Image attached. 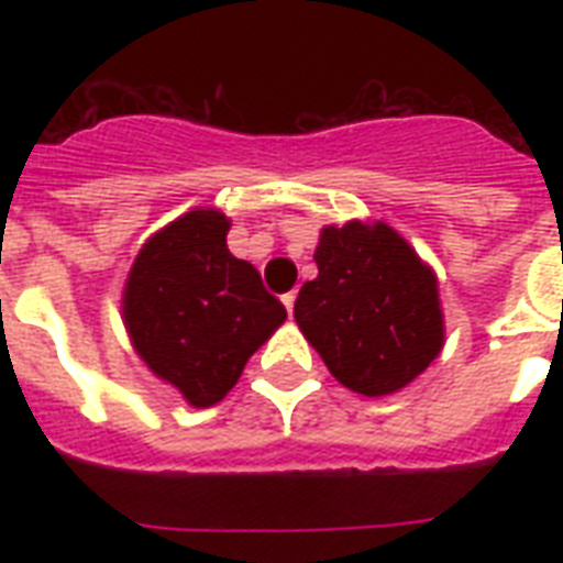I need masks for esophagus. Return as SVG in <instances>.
Returning a JSON list of instances; mask_svg holds the SVG:
<instances>
[{
    "mask_svg": "<svg viewBox=\"0 0 563 563\" xmlns=\"http://www.w3.org/2000/svg\"><path fill=\"white\" fill-rule=\"evenodd\" d=\"M295 298H298V291H289V295H283V307H286V312H295Z\"/></svg>",
    "mask_w": 563,
    "mask_h": 563,
    "instance_id": "1",
    "label": "esophagus"
}]
</instances>
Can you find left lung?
I'll list each match as a JSON object with an SVG mask.
<instances>
[{
	"mask_svg": "<svg viewBox=\"0 0 563 563\" xmlns=\"http://www.w3.org/2000/svg\"><path fill=\"white\" fill-rule=\"evenodd\" d=\"M316 265L318 277L295 300V321L344 388L385 397L432 365L444 347L438 277L391 224H327Z\"/></svg>",
	"mask_w": 563,
	"mask_h": 563,
	"instance_id": "obj_1",
	"label": "left lung"
}]
</instances>
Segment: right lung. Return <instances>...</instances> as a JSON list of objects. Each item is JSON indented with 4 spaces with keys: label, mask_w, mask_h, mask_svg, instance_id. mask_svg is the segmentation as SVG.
Wrapping results in <instances>:
<instances>
[{
    "label": "right lung",
    "mask_w": 563,
    "mask_h": 563,
    "mask_svg": "<svg viewBox=\"0 0 563 563\" xmlns=\"http://www.w3.org/2000/svg\"><path fill=\"white\" fill-rule=\"evenodd\" d=\"M228 230L212 207L184 212L145 239L122 289L136 356L195 409L224 400L286 321L260 272L228 251Z\"/></svg>",
    "instance_id": "add662e5"
}]
</instances>
